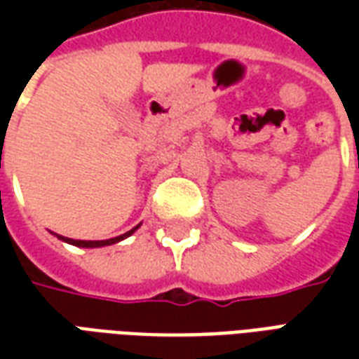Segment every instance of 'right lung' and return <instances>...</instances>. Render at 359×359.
Masks as SVG:
<instances>
[{
    "label": "right lung",
    "mask_w": 359,
    "mask_h": 359,
    "mask_svg": "<svg viewBox=\"0 0 359 359\" xmlns=\"http://www.w3.org/2000/svg\"><path fill=\"white\" fill-rule=\"evenodd\" d=\"M140 225H136L134 229H130L128 233L121 234V236H115V238H109V241H74V238H67V236H61V234H55L59 241L67 242V244H73V246H79V248H102V246H111V244H117V242L125 241L130 234L136 231Z\"/></svg>",
    "instance_id": "right-lung-1"
}]
</instances>
